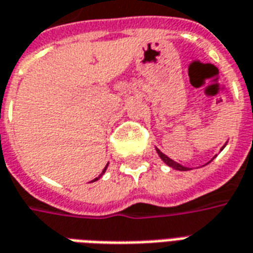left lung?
Instances as JSON below:
<instances>
[{
  "label": "left lung",
  "instance_id": "8db88e82",
  "mask_svg": "<svg viewBox=\"0 0 253 253\" xmlns=\"http://www.w3.org/2000/svg\"><path fill=\"white\" fill-rule=\"evenodd\" d=\"M157 153H159V156H160V159L163 160L164 163L169 164V167H172L174 169H179V171H188V167H183V166H181V164H178L176 162H174V160H171L169 157H167L164 153H162V152L159 151V149H156Z\"/></svg>",
  "mask_w": 253,
  "mask_h": 253
}]
</instances>
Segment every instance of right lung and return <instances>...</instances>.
<instances>
[{"mask_svg":"<svg viewBox=\"0 0 253 253\" xmlns=\"http://www.w3.org/2000/svg\"><path fill=\"white\" fill-rule=\"evenodd\" d=\"M105 169H107V167H105ZM105 169H102V172H104V171H105ZM101 175H102V174H101ZM101 175H100V176H101ZM100 176H98V178H100ZM98 178H96V179H93V182H94V181H97V179H98Z\"/></svg>","mask_w":253,"mask_h":253,"instance_id":"obj_1","label":"right lung"}]
</instances>
